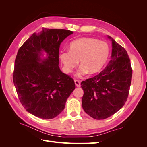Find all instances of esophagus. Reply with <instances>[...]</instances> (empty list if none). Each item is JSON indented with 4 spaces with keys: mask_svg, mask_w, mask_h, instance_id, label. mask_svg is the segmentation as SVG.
Wrapping results in <instances>:
<instances>
[{
    "mask_svg": "<svg viewBox=\"0 0 147 147\" xmlns=\"http://www.w3.org/2000/svg\"><path fill=\"white\" fill-rule=\"evenodd\" d=\"M75 85H76L77 87H79L81 86L80 82L78 80H75Z\"/></svg>",
    "mask_w": 147,
    "mask_h": 147,
    "instance_id": "1",
    "label": "esophagus"
}]
</instances>
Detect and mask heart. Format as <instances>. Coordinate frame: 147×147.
Returning <instances> with one entry per match:
<instances>
[{"label":"heart","instance_id":"1","mask_svg":"<svg viewBox=\"0 0 147 147\" xmlns=\"http://www.w3.org/2000/svg\"><path fill=\"white\" fill-rule=\"evenodd\" d=\"M110 48L107 43L99 40L82 37L70 43L69 51L60 53L59 58L67 74L73 72L80 60L81 67L78 70V77L99 72L108 60Z\"/></svg>","mask_w":147,"mask_h":147}]
</instances>
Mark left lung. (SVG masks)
<instances>
[{"instance_id": "left-lung-1", "label": "left lung", "mask_w": 147, "mask_h": 147, "mask_svg": "<svg viewBox=\"0 0 147 147\" xmlns=\"http://www.w3.org/2000/svg\"><path fill=\"white\" fill-rule=\"evenodd\" d=\"M112 43V59L94 77L81 83L84 91L83 109L96 119L112 116L126 103L132 80V69L126 50L109 36Z\"/></svg>"}]
</instances>
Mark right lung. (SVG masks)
<instances>
[{
    "mask_svg": "<svg viewBox=\"0 0 147 147\" xmlns=\"http://www.w3.org/2000/svg\"><path fill=\"white\" fill-rule=\"evenodd\" d=\"M73 32L43 28L34 33L20 48L13 74L18 96L24 109L34 116L52 119L64 109L75 88L74 79L59 67L60 44ZM44 51L46 59L40 56Z\"/></svg>",
    "mask_w": 147,
    "mask_h": 147,
    "instance_id": "right-lung-1",
    "label": "right lung"
}]
</instances>
